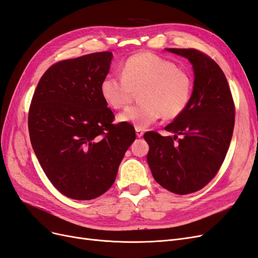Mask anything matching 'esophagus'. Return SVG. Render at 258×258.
Returning a JSON list of instances; mask_svg holds the SVG:
<instances>
[{
    "label": "esophagus",
    "mask_w": 258,
    "mask_h": 258,
    "mask_svg": "<svg viewBox=\"0 0 258 258\" xmlns=\"http://www.w3.org/2000/svg\"><path fill=\"white\" fill-rule=\"evenodd\" d=\"M136 134H137L138 138H141L143 136L144 132H143V130L141 128H136Z\"/></svg>",
    "instance_id": "1"
}]
</instances>
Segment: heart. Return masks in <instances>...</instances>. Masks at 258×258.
<instances>
[{"label": "heart", "instance_id": "b5f03b06", "mask_svg": "<svg viewBox=\"0 0 258 258\" xmlns=\"http://www.w3.org/2000/svg\"><path fill=\"white\" fill-rule=\"evenodd\" d=\"M192 87L191 76L174 62L152 52H139L124 61L121 76L104 77L100 92L108 106L120 110L140 91L141 104L126 108L118 120L143 129L161 116L166 120L181 116L189 104Z\"/></svg>", "mask_w": 258, "mask_h": 258}]
</instances>
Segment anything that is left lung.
<instances>
[{
	"label": "left lung",
	"mask_w": 258,
	"mask_h": 258,
	"mask_svg": "<svg viewBox=\"0 0 258 258\" xmlns=\"http://www.w3.org/2000/svg\"><path fill=\"white\" fill-rule=\"evenodd\" d=\"M194 68V90L185 112L165 130L144 135L147 162L155 181L176 195L198 191L222 167L235 127V102L226 76L207 53L195 48H167Z\"/></svg>",
	"instance_id": "8db88e82"
}]
</instances>
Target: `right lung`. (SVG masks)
<instances>
[{
    "instance_id": "1",
    "label": "right lung",
    "mask_w": 258,
    "mask_h": 258,
    "mask_svg": "<svg viewBox=\"0 0 258 258\" xmlns=\"http://www.w3.org/2000/svg\"><path fill=\"white\" fill-rule=\"evenodd\" d=\"M111 51L93 52L53 63L31 100V144L50 183L64 196L91 200L115 182L135 127L113 123L114 113L101 96Z\"/></svg>"
}]
</instances>
